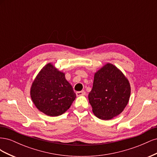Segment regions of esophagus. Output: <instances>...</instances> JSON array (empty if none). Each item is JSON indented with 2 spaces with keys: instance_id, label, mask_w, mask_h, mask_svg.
<instances>
[{
  "instance_id": "esophagus-1",
  "label": "esophagus",
  "mask_w": 157,
  "mask_h": 157,
  "mask_svg": "<svg viewBox=\"0 0 157 157\" xmlns=\"http://www.w3.org/2000/svg\"><path fill=\"white\" fill-rule=\"evenodd\" d=\"M85 94H86V92H85L84 91H80V92H76V95H77V96H84Z\"/></svg>"
}]
</instances>
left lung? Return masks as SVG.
<instances>
[{
  "instance_id": "8db88e82",
  "label": "left lung",
  "mask_w": 157,
  "mask_h": 157,
  "mask_svg": "<svg viewBox=\"0 0 157 157\" xmlns=\"http://www.w3.org/2000/svg\"><path fill=\"white\" fill-rule=\"evenodd\" d=\"M130 85L116 66L107 63L94 75L88 94L94 114L101 120H110L121 114L130 97Z\"/></svg>"
}]
</instances>
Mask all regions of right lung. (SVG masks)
Instances as JSON below:
<instances>
[{
  "instance_id": "add662e5",
  "label": "right lung",
  "mask_w": 157,
  "mask_h": 157,
  "mask_svg": "<svg viewBox=\"0 0 157 157\" xmlns=\"http://www.w3.org/2000/svg\"><path fill=\"white\" fill-rule=\"evenodd\" d=\"M31 98L36 107L45 115L57 117L69 109L76 98L73 87L65 73L51 63L37 75L31 88Z\"/></svg>"
}]
</instances>
